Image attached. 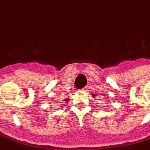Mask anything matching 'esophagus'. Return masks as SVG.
<instances>
[{
    "mask_svg": "<svg viewBox=\"0 0 150 150\" xmlns=\"http://www.w3.org/2000/svg\"><path fill=\"white\" fill-rule=\"evenodd\" d=\"M86 88L87 87H86V88H84V89H81V91H86Z\"/></svg>",
    "mask_w": 150,
    "mask_h": 150,
    "instance_id": "34e87169",
    "label": "esophagus"
}]
</instances>
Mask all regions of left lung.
Wrapping results in <instances>:
<instances>
[{"mask_svg": "<svg viewBox=\"0 0 150 150\" xmlns=\"http://www.w3.org/2000/svg\"><path fill=\"white\" fill-rule=\"evenodd\" d=\"M92 96H93V97H96V94H93V95H92Z\"/></svg>", "mask_w": 150, "mask_h": 150, "instance_id": "obj_1", "label": "left lung"}]
</instances>
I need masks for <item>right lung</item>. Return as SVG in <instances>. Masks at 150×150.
I'll return each mask as SVG.
<instances>
[{"label": "right lung", "mask_w": 150, "mask_h": 150, "mask_svg": "<svg viewBox=\"0 0 150 150\" xmlns=\"http://www.w3.org/2000/svg\"><path fill=\"white\" fill-rule=\"evenodd\" d=\"M69 100V99H64V100H62V101H65V102H68V100Z\"/></svg>", "instance_id": "1"}]
</instances>
